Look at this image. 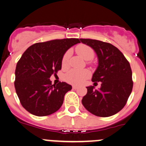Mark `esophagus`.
<instances>
[{
  "instance_id": "1",
  "label": "esophagus",
  "mask_w": 146,
  "mask_h": 146,
  "mask_svg": "<svg viewBox=\"0 0 146 146\" xmlns=\"http://www.w3.org/2000/svg\"><path fill=\"white\" fill-rule=\"evenodd\" d=\"M78 88V86H76V85H73V90H76Z\"/></svg>"
}]
</instances>
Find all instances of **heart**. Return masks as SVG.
<instances>
[{
	"label": "heart",
	"instance_id": "heart-1",
	"mask_svg": "<svg viewBox=\"0 0 146 146\" xmlns=\"http://www.w3.org/2000/svg\"><path fill=\"white\" fill-rule=\"evenodd\" d=\"M76 51L78 55H80V56L82 57L85 60H87V61L92 60L95 57V51H94L92 47L86 44H80L78 45L76 47ZM70 56V51L68 50L63 56L62 61H61L63 66H64V67L67 66ZM89 64H90V61ZM90 74V73L88 70H79L73 69V70H70V71H68L65 75L64 78L65 80L68 82V83L73 84V85H80L89 77Z\"/></svg>",
	"mask_w": 146,
	"mask_h": 146
}]
</instances>
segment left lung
<instances>
[{"instance_id":"obj_1","label":"left lung","mask_w":146,"mask_h":146,"mask_svg":"<svg viewBox=\"0 0 146 146\" xmlns=\"http://www.w3.org/2000/svg\"><path fill=\"white\" fill-rule=\"evenodd\" d=\"M92 47L98 57L99 65L92 81L102 82L99 90L87 87L82 98L85 108L92 114L107 117L117 114L126 105L133 88L130 64L120 51L107 42L91 39H80Z\"/></svg>"}]
</instances>
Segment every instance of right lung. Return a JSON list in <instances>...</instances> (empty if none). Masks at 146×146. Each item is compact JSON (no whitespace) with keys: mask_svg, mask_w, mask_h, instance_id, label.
Listing matches in <instances>:
<instances>
[{"mask_svg":"<svg viewBox=\"0 0 146 146\" xmlns=\"http://www.w3.org/2000/svg\"><path fill=\"white\" fill-rule=\"evenodd\" d=\"M80 42L76 38L39 42L23 53L16 66L14 84L20 103L27 111L44 117L59 110L72 87L65 82L52 85L49 78L61 69L66 51Z\"/></svg>","mask_w":146,"mask_h":146,"instance_id":"add662e5","label":"right lung"}]
</instances>
